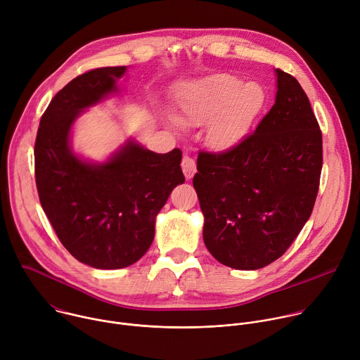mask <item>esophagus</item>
Returning a JSON list of instances; mask_svg holds the SVG:
<instances>
[{
    "mask_svg": "<svg viewBox=\"0 0 360 360\" xmlns=\"http://www.w3.org/2000/svg\"><path fill=\"white\" fill-rule=\"evenodd\" d=\"M181 168H182V172H184V175H185L186 179H191V178L195 175V172H196V164H195V161H193L191 157H188V155H185V157L182 158Z\"/></svg>",
    "mask_w": 360,
    "mask_h": 360,
    "instance_id": "esophagus-1",
    "label": "esophagus"
}]
</instances>
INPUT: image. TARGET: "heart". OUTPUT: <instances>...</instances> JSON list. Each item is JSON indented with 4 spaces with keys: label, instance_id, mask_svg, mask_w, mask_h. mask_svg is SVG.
Returning a JSON list of instances; mask_svg holds the SVG:
<instances>
[{
    "label": "heart",
    "instance_id": "obj_1",
    "mask_svg": "<svg viewBox=\"0 0 360 360\" xmlns=\"http://www.w3.org/2000/svg\"><path fill=\"white\" fill-rule=\"evenodd\" d=\"M265 102L264 89L233 75L215 74L181 91L175 122L185 129L207 124L208 142L221 150L235 146L249 131Z\"/></svg>",
    "mask_w": 360,
    "mask_h": 360
}]
</instances>
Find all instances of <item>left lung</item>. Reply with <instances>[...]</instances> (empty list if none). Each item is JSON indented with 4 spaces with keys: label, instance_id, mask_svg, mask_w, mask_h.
Returning <instances> with one entry per match:
<instances>
[{
    "label": "left lung",
    "instance_id": "left-lung-1",
    "mask_svg": "<svg viewBox=\"0 0 360 360\" xmlns=\"http://www.w3.org/2000/svg\"><path fill=\"white\" fill-rule=\"evenodd\" d=\"M275 104L255 132L222 152L200 150L193 188L214 258L261 269L288 250L309 219L322 171V131L300 84L276 70Z\"/></svg>",
    "mask_w": 360,
    "mask_h": 360
}]
</instances>
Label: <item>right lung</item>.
Here are the masks:
<instances>
[{
  "label": "right lung",
  "mask_w": 360,
  "mask_h": 360,
  "mask_svg": "<svg viewBox=\"0 0 360 360\" xmlns=\"http://www.w3.org/2000/svg\"><path fill=\"white\" fill-rule=\"evenodd\" d=\"M125 67L95 68L68 82L41 117L34 158L41 207L65 249L96 269L139 261L155 235V218L185 182L179 148L155 153L129 141L105 164H88L70 148L85 108L117 91Z\"/></svg>",
  "instance_id": "1"
}]
</instances>
